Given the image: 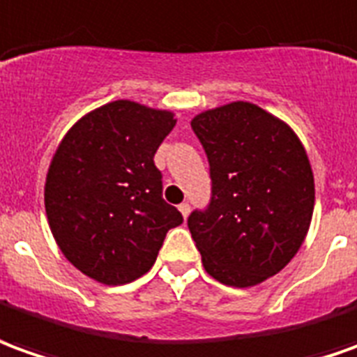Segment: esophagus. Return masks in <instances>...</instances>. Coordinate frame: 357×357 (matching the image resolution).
Instances as JSON below:
<instances>
[{
	"instance_id": "34e87169",
	"label": "esophagus",
	"mask_w": 357,
	"mask_h": 357,
	"mask_svg": "<svg viewBox=\"0 0 357 357\" xmlns=\"http://www.w3.org/2000/svg\"><path fill=\"white\" fill-rule=\"evenodd\" d=\"M178 211H181V213H183L184 219H186V217H188V215H190V206H188V204H186V202H183V204H181V206H178Z\"/></svg>"
}]
</instances>
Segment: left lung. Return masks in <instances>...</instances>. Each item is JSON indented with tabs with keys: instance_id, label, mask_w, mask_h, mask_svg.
<instances>
[{
	"instance_id": "8db88e82",
	"label": "left lung",
	"mask_w": 357,
	"mask_h": 357,
	"mask_svg": "<svg viewBox=\"0 0 357 357\" xmlns=\"http://www.w3.org/2000/svg\"><path fill=\"white\" fill-rule=\"evenodd\" d=\"M206 150L211 199L192 211L188 229L215 280L248 288L277 275L304 242L315 184L294 130L248 102L192 119Z\"/></svg>"
}]
</instances>
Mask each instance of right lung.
I'll return each instance as SVG.
<instances>
[{"mask_svg": "<svg viewBox=\"0 0 357 357\" xmlns=\"http://www.w3.org/2000/svg\"><path fill=\"white\" fill-rule=\"evenodd\" d=\"M176 119L128 100L105 103L65 134L45 176L47 223L63 255L102 284L151 269L183 215L161 192L153 163Z\"/></svg>", "mask_w": 357, "mask_h": 357, "instance_id": "obj_1", "label": "right lung"}]
</instances>
